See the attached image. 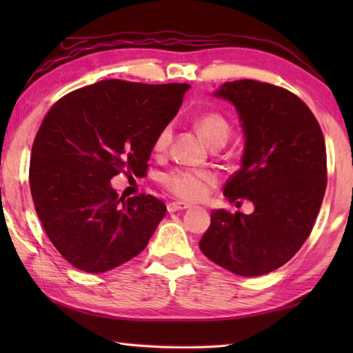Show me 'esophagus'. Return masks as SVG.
Here are the masks:
<instances>
[{
  "label": "esophagus",
  "instance_id": "1",
  "mask_svg": "<svg viewBox=\"0 0 353 353\" xmlns=\"http://www.w3.org/2000/svg\"><path fill=\"white\" fill-rule=\"evenodd\" d=\"M190 205L185 204V202H170L168 205H166V208H168L170 213H174V212H179V210H185V208H188Z\"/></svg>",
  "mask_w": 353,
  "mask_h": 353
}]
</instances>
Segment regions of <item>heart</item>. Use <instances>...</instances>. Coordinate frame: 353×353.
I'll return each instance as SVG.
<instances>
[{
	"instance_id": "obj_1",
	"label": "heart",
	"mask_w": 353,
	"mask_h": 353,
	"mask_svg": "<svg viewBox=\"0 0 353 353\" xmlns=\"http://www.w3.org/2000/svg\"><path fill=\"white\" fill-rule=\"evenodd\" d=\"M198 129L202 137L213 148L224 146L232 134L230 123L218 112H205L198 118ZM172 137V128L165 126L160 130L154 143L155 151L162 152L168 148ZM214 177L212 172L190 168H174L160 177L163 188L183 201H201L204 199L208 188L213 183Z\"/></svg>"
}]
</instances>
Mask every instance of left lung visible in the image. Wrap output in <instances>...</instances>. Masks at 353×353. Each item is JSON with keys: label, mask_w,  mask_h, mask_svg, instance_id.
<instances>
[{"label": "left lung", "mask_w": 353, "mask_h": 353, "mask_svg": "<svg viewBox=\"0 0 353 353\" xmlns=\"http://www.w3.org/2000/svg\"><path fill=\"white\" fill-rule=\"evenodd\" d=\"M214 94L234 103L246 135L241 168L224 194L236 204L249 199L255 210H213L199 248L227 271L263 276L292 259L312 234L327 187L324 135L308 105L286 88L241 79Z\"/></svg>", "instance_id": "obj_1"}]
</instances>
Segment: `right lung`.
Segmentation results:
<instances>
[{"label": "right lung", "instance_id": "add662e5", "mask_svg": "<svg viewBox=\"0 0 353 353\" xmlns=\"http://www.w3.org/2000/svg\"><path fill=\"white\" fill-rule=\"evenodd\" d=\"M188 88L107 79L48 110L32 145L29 187L48 238L77 270L105 272L148 246L165 204L143 193L118 198L110 179L146 174L155 139Z\"/></svg>", "mask_w": 353, "mask_h": 353}]
</instances>
